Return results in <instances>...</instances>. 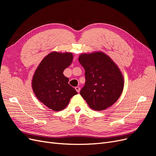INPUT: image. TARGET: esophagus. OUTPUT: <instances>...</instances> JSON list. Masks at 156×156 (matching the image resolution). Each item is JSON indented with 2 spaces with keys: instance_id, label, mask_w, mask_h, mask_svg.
<instances>
[{
  "instance_id": "1",
  "label": "esophagus",
  "mask_w": 156,
  "mask_h": 156,
  "mask_svg": "<svg viewBox=\"0 0 156 156\" xmlns=\"http://www.w3.org/2000/svg\"><path fill=\"white\" fill-rule=\"evenodd\" d=\"M75 89L76 90V91H77L78 93L80 92V88H79V87H76L75 88Z\"/></svg>"
}]
</instances>
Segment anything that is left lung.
I'll use <instances>...</instances> for the list:
<instances>
[{"instance_id":"left-lung-1","label":"left lung","mask_w":156,"mask_h":156,"mask_svg":"<svg viewBox=\"0 0 156 156\" xmlns=\"http://www.w3.org/2000/svg\"><path fill=\"white\" fill-rule=\"evenodd\" d=\"M79 62L85 70L86 83L81 96L94 111H103L119 100L124 79L120 69L109 56L101 51L83 53Z\"/></svg>"}]
</instances>
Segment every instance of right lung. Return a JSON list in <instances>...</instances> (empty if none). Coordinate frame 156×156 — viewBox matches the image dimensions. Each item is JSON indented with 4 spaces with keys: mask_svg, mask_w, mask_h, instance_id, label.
I'll list each match as a JSON object with an SVG mask.
<instances>
[{
    "mask_svg": "<svg viewBox=\"0 0 156 156\" xmlns=\"http://www.w3.org/2000/svg\"><path fill=\"white\" fill-rule=\"evenodd\" d=\"M72 53L53 51L41 61L33 75L32 88L36 97L46 107L60 111L67 107L77 92L68 84L64 70L73 61Z\"/></svg>",
    "mask_w": 156,
    "mask_h": 156,
    "instance_id": "right-lung-1",
    "label": "right lung"
}]
</instances>
